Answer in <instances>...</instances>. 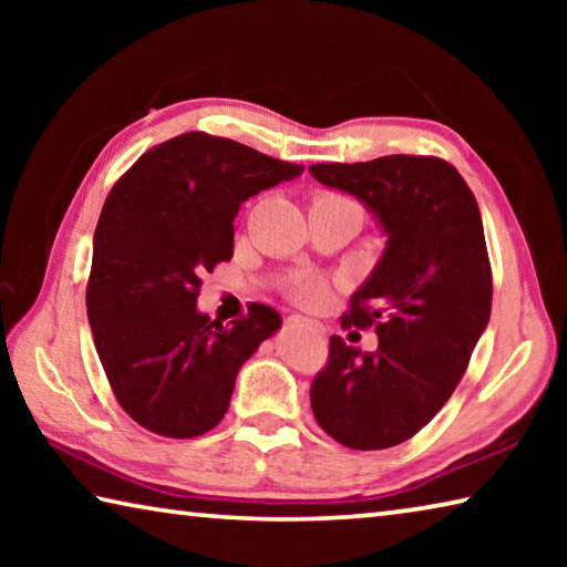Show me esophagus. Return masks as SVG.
Instances as JSON below:
<instances>
[{"label": "esophagus", "mask_w": 567, "mask_h": 567, "mask_svg": "<svg viewBox=\"0 0 567 567\" xmlns=\"http://www.w3.org/2000/svg\"><path fill=\"white\" fill-rule=\"evenodd\" d=\"M287 328H312V330H320V324H315L312 320H305L300 315H290L287 318Z\"/></svg>", "instance_id": "esophagus-1"}]
</instances>
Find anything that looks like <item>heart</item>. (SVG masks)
<instances>
[{
  "label": "heart",
  "instance_id": "b5f03b06",
  "mask_svg": "<svg viewBox=\"0 0 567 567\" xmlns=\"http://www.w3.org/2000/svg\"><path fill=\"white\" fill-rule=\"evenodd\" d=\"M295 297L302 305H320L324 297H328V290H324V285L320 280H305L297 285Z\"/></svg>",
  "mask_w": 567,
  "mask_h": 567
}]
</instances>
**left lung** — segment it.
<instances>
[{
  "mask_svg": "<svg viewBox=\"0 0 567 567\" xmlns=\"http://www.w3.org/2000/svg\"><path fill=\"white\" fill-rule=\"evenodd\" d=\"M310 175L362 203L388 237L342 318L375 324L378 350L360 352L332 334L312 412L340 445L385 450L437 415L491 322L483 219L460 172L437 157L312 165Z\"/></svg>",
  "mask_w": 567,
  "mask_h": 567,
  "instance_id": "obj_1",
  "label": "left lung"
}]
</instances>
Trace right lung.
Here are the masks:
<instances>
[{
  "label": "right lung",
  "instance_id": "add662e5",
  "mask_svg": "<svg viewBox=\"0 0 567 567\" xmlns=\"http://www.w3.org/2000/svg\"><path fill=\"white\" fill-rule=\"evenodd\" d=\"M302 175L235 140L187 132L150 150L112 187L92 245L87 318L124 412L165 437L225 417L237 372L282 328L249 307L225 328L197 310L205 272L233 260L245 199Z\"/></svg>",
  "mask_w": 567,
  "mask_h": 567
}]
</instances>
